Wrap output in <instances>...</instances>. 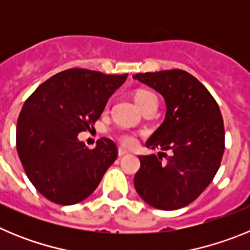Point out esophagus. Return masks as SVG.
<instances>
[{"mask_svg":"<svg viewBox=\"0 0 250 250\" xmlns=\"http://www.w3.org/2000/svg\"><path fill=\"white\" fill-rule=\"evenodd\" d=\"M126 154H129V152H127L125 149H123V147H120V149H119V156H125Z\"/></svg>","mask_w":250,"mask_h":250,"instance_id":"1","label":"esophagus"}]
</instances>
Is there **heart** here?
Wrapping results in <instances>:
<instances>
[{"mask_svg":"<svg viewBox=\"0 0 250 250\" xmlns=\"http://www.w3.org/2000/svg\"><path fill=\"white\" fill-rule=\"evenodd\" d=\"M134 100H135L136 105L140 107L141 110H144L146 106H149L152 103H158V98L152 92L147 91V90H138L134 95ZM118 139L121 144L125 146H132L136 143V138L131 132H120L118 134Z\"/></svg>","mask_w":250,"mask_h":250,"instance_id":"1","label":"heart"}]
</instances>
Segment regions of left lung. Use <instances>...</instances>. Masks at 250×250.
Wrapping results in <instances>:
<instances>
[{"mask_svg":"<svg viewBox=\"0 0 250 250\" xmlns=\"http://www.w3.org/2000/svg\"><path fill=\"white\" fill-rule=\"evenodd\" d=\"M164 98L167 114L146 147L171 150L167 163L139 155L134 185L141 199L161 210L187 207L211 183L224 152V124L219 106L198 79L183 70L136 74Z\"/></svg>","mask_w":250,"mask_h":250,"instance_id":"left-lung-1","label":"left lung"}]
</instances>
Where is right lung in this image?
Segmentation results:
<instances>
[{"mask_svg":"<svg viewBox=\"0 0 250 250\" xmlns=\"http://www.w3.org/2000/svg\"><path fill=\"white\" fill-rule=\"evenodd\" d=\"M126 77L70 68L41 83L25 101L16 126L17 152L30 182L48 200L83 202L116 160L112 140L101 138L89 149L77 135L94 126Z\"/></svg>","mask_w":250,"mask_h":250,"instance_id":"right-lung-1","label":"right lung"}]
</instances>
